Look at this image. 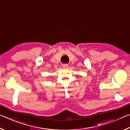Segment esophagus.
<instances>
[{"mask_svg": "<svg viewBox=\"0 0 130 130\" xmlns=\"http://www.w3.org/2000/svg\"><path fill=\"white\" fill-rule=\"evenodd\" d=\"M63 68H67L68 67V65L67 64V63H64V64H63Z\"/></svg>", "mask_w": 130, "mask_h": 130, "instance_id": "esophagus-1", "label": "esophagus"}]
</instances>
